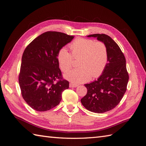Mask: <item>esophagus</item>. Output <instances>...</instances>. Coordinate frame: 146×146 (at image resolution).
Instances as JSON below:
<instances>
[{
	"mask_svg": "<svg viewBox=\"0 0 146 146\" xmlns=\"http://www.w3.org/2000/svg\"><path fill=\"white\" fill-rule=\"evenodd\" d=\"M77 86H78V85H76V84H74V83H70L69 84V87L70 88H76V87H77Z\"/></svg>",
	"mask_w": 146,
	"mask_h": 146,
	"instance_id": "1",
	"label": "esophagus"
}]
</instances>
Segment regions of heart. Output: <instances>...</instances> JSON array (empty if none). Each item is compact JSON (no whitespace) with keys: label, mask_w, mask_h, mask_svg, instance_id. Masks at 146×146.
<instances>
[{"label":"heart","mask_w":146,"mask_h":146,"mask_svg":"<svg viewBox=\"0 0 146 146\" xmlns=\"http://www.w3.org/2000/svg\"><path fill=\"white\" fill-rule=\"evenodd\" d=\"M72 54L65 47L61 48L57 54V60L61 70L68 71L74 64V58H78L80 68L70 70L64 78L74 84L89 81L91 77L98 78L103 73L108 59L107 47L102 41L78 38L70 44Z\"/></svg>","instance_id":"obj_1"}]
</instances>
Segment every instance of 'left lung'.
<instances>
[{
    "instance_id": "8db88e82",
    "label": "left lung",
    "mask_w": 146,
    "mask_h": 146,
    "mask_svg": "<svg viewBox=\"0 0 146 146\" xmlns=\"http://www.w3.org/2000/svg\"><path fill=\"white\" fill-rule=\"evenodd\" d=\"M87 36L96 38L105 43L108 59L104 71L98 80L85 85L87 94L81 99V102L90 111L103 113L115 108L127 90L129 77L126 60L120 47L108 35L93 34Z\"/></svg>"
}]
</instances>
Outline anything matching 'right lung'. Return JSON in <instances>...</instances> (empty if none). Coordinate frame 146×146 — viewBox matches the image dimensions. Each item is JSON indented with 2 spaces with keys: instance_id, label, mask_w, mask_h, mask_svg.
<instances>
[{
  "instance_id": "1",
  "label": "right lung",
  "mask_w": 146,
  "mask_h": 146,
  "mask_svg": "<svg viewBox=\"0 0 146 146\" xmlns=\"http://www.w3.org/2000/svg\"><path fill=\"white\" fill-rule=\"evenodd\" d=\"M74 38L50 31L39 35L25 48L19 83L23 99L36 111H46L56 107L63 91L69 88V82L63 78L59 68L57 54Z\"/></svg>"
}]
</instances>
